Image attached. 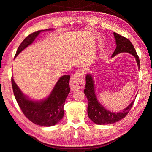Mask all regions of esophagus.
<instances>
[{
  "label": "esophagus",
  "mask_w": 152,
  "mask_h": 152,
  "mask_svg": "<svg viewBox=\"0 0 152 152\" xmlns=\"http://www.w3.org/2000/svg\"><path fill=\"white\" fill-rule=\"evenodd\" d=\"M85 85V82L83 77V73L82 72H78L71 77L70 82V86L72 90H76L83 88Z\"/></svg>",
  "instance_id": "1"
}]
</instances>
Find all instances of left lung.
I'll use <instances>...</instances> for the list:
<instances>
[{
	"label": "left lung",
	"mask_w": 152,
	"mask_h": 152,
	"mask_svg": "<svg viewBox=\"0 0 152 152\" xmlns=\"http://www.w3.org/2000/svg\"><path fill=\"white\" fill-rule=\"evenodd\" d=\"M114 36L116 43V48L112 54V57L122 52H128L136 58L137 66L140 68L139 57L132 42L126 38L115 32H114ZM94 84V83L92 75L90 74H87L86 76V88L84 92L88 99V115L90 119L94 123L98 125H105L117 122L125 118L133 106L134 100L132 101L128 107L124 109L122 112L118 113L110 112L102 106V104L98 101Z\"/></svg>",
	"instance_id": "1"
}]
</instances>
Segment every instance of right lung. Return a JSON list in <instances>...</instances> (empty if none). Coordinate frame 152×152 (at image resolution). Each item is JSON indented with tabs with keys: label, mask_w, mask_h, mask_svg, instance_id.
Listing matches in <instances>:
<instances>
[{
	"label": "right lung",
	"mask_w": 152,
	"mask_h": 152,
	"mask_svg": "<svg viewBox=\"0 0 152 152\" xmlns=\"http://www.w3.org/2000/svg\"><path fill=\"white\" fill-rule=\"evenodd\" d=\"M50 30H38L29 34L19 46L15 58L24 48L31 45L41 32ZM69 81L70 75L62 76L47 98L41 101H34L24 96L14 81L12 76L11 78L14 95L24 115L30 122L46 127L54 126L64 116V103L70 91Z\"/></svg>",
	"instance_id": "1"
}]
</instances>
